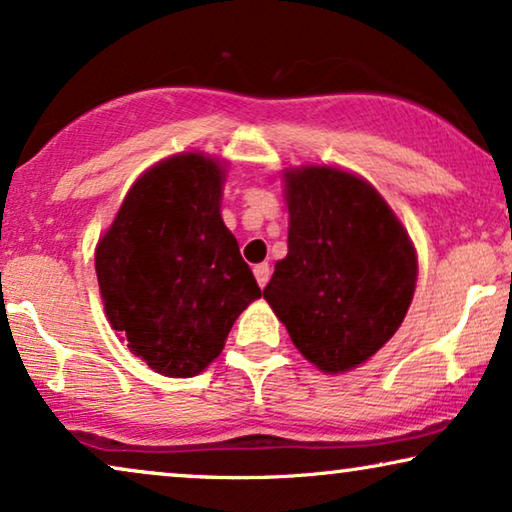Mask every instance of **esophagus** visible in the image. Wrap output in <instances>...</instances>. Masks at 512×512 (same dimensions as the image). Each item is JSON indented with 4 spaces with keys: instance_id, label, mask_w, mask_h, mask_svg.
I'll list each match as a JSON object with an SVG mask.
<instances>
[{
    "instance_id": "34e87169",
    "label": "esophagus",
    "mask_w": 512,
    "mask_h": 512,
    "mask_svg": "<svg viewBox=\"0 0 512 512\" xmlns=\"http://www.w3.org/2000/svg\"><path fill=\"white\" fill-rule=\"evenodd\" d=\"M254 275H256V282H258V286H263L270 282V265L268 263H258V265H254Z\"/></svg>"
}]
</instances>
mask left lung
Masks as SVG:
<instances>
[{
    "instance_id": "obj_1",
    "label": "left lung",
    "mask_w": 512,
    "mask_h": 512,
    "mask_svg": "<svg viewBox=\"0 0 512 512\" xmlns=\"http://www.w3.org/2000/svg\"><path fill=\"white\" fill-rule=\"evenodd\" d=\"M289 254L265 286L293 345L345 373L387 345L417 282L408 230L366 179L338 167L286 170Z\"/></svg>"
}]
</instances>
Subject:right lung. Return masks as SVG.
Instances as JSON below:
<instances>
[{
  "mask_svg": "<svg viewBox=\"0 0 512 512\" xmlns=\"http://www.w3.org/2000/svg\"><path fill=\"white\" fill-rule=\"evenodd\" d=\"M226 170L202 153L160 160L125 195L97 242L104 312L130 352L167 377H193L221 354L261 298L221 219Z\"/></svg>",
  "mask_w": 512,
  "mask_h": 512,
  "instance_id": "obj_1",
  "label": "right lung"
}]
</instances>
